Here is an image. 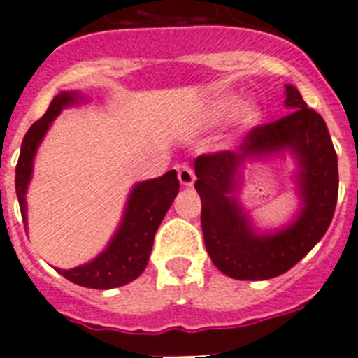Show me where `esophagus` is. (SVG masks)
Listing matches in <instances>:
<instances>
[{"instance_id": "34e87169", "label": "esophagus", "mask_w": 358, "mask_h": 358, "mask_svg": "<svg viewBox=\"0 0 358 358\" xmlns=\"http://www.w3.org/2000/svg\"><path fill=\"white\" fill-rule=\"evenodd\" d=\"M177 177H179V182L182 186H192L195 182V173L188 164H179L177 166Z\"/></svg>"}]
</instances>
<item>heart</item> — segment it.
I'll return each mask as SVG.
<instances>
[{
    "instance_id": "heart-1",
    "label": "heart",
    "mask_w": 358,
    "mask_h": 358,
    "mask_svg": "<svg viewBox=\"0 0 358 358\" xmlns=\"http://www.w3.org/2000/svg\"><path fill=\"white\" fill-rule=\"evenodd\" d=\"M264 110L262 106L255 100H245L242 102L238 93L227 91V93L217 94L202 107L199 113V123L202 127H215L226 122L227 118L233 120L238 131H251L262 122Z\"/></svg>"
}]
</instances>
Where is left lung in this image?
I'll list each match as a JSON object with an SVG mask.
<instances>
[{"instance_id":"8db88e82","label":"left lung","mask_w":358,"mask_h":358,"mask_svg":"<svg viewBox=\"0 0 358 358\" xmlns=\"http://www.w3.org/2000/svg\"><path fill=\"white\" fill-rule=\"evenodd\" d=\"M289 115L256 127L236 150L195 159L201 226L215 267L235 280H271L287 273L324 236L339 192L337 154L327 123L306 107L301 93L285 84ZM296 163L293 180L300 210L287 227L260 230L238 197L249 160L285 157Z\"/></svg>"}]
</instances>
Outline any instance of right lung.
Returning <instances> with one entry per match:
<instances>
[{
    "mask_svg": "<svg viewBox=\"0 0 358 358\" xmlns=\"http://www.w3.org/2000/svg\"><path fill=\"white\" fill-rule=\"evenodd\" d=\"M84 102L85 98L80 91H61L53 98L43 118L37 120L24 134L15 166V194L24 227L28 226L27 192L34 173L37 148L62 109ZM177 194L179 181L176 170H170L156 179L136 182L125 202L122 220L106 249L87 264L73 268H57V273L77 285L100 290L116 289L134 281L147 267L157 227Z\"/></svg>",
    "mask_w": 358,
    "mask_h": 358,
    "instance_id": "obj_1",
    "label": "right lung"
}]
</instances>
